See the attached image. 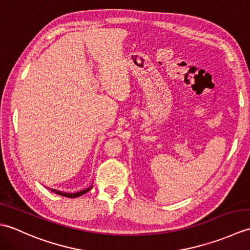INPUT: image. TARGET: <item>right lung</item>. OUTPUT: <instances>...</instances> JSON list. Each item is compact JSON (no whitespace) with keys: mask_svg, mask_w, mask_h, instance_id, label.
Segmentation results:
<instances>
[{"mask_svg":"<svg viewBox=\"0 0 250 250\" xmlns=\"http://www.w3.org/2000/svg\"><path fill=\"white\" fill-rule=\"evenodd\" d=\"M91 188H92V186H91V187L87 188V189H83V190H82V191H78V192H75V193H66V192H62V191L56 190V189H51V191H52V192L57 193V194H59V195L66 196V198H77V196H81V195L84 194L86 192H88V191H89L90 189H91Z\"/></svg>","mask_w":250,"mask_h":250,"instance_id":"1","label":"right lung"}]
</instances>
